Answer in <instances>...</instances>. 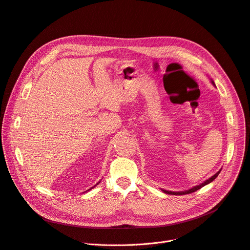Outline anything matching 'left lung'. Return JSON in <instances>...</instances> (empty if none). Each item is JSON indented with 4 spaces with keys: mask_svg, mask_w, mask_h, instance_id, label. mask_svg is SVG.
Instances as JSON below:
<instances>
[{
    "mask_svg": "<svg viewBox=\"0 0 250 250\" xmlns=\"http://www.w3.org/2000/svg\"><path fill=\"white\" fill-rule=\"evenodd\" d=\"M211 83H212V84L213 85H215L214 84V83H213V81H211ZM221 172V169L215 173V175H213L212 177H210L209 179H208L206 180L205 182H203L202 184H200V185H197V186H194L193 188H191V189H189V190H186V191H181V192H172V191H167V190H162L164 191L165 193H167V194H170V195H185V194H190V193H193V192H195V191H197V190H199L200 188H202V187H204L205 185H208V184H209V183H211L216 177L219 176V173Z\"/></svg>",
    "mask_w": 250,
    "mask_h": 250,
    "instance_id": "8db88e82",
    "label": "left lung"
}]
</instances>
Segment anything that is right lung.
I'll list each match as a JSON object with an SVG mask.
<instances>
[{
    "instance_id": "right-lung-1",
    "label": "right lung",
    "mask_w": 250,
    "mask_h": 250,
    "mask_svg": "<svg viewBox=\"0 0 250 250\" xmlns=\"http://www.w3.org/2000/svg\"><path fill=\"white\" fill-rule=\"evenodd\" d=\"M91 189H92V188H91ZM91 189H90V190H91Z\"/></svg>"
}]
</instances>
